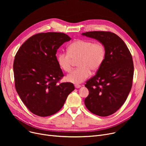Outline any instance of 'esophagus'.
<instances>
[{
	"label": "esophagus",
	"mask_w": 146,
	"mask_h": 146,
	"mask_svg": "<svg viewBox=\"0 0 146 146\" xmlns=\"http://www.w3.org/2000/svg\"><path fill=\"white\" fill-rule=\"evenodd\" d=\"M74 87H75L76 88L78 89V88H80L81 87V86H80V85H77V84H76V85H74Z\"/></svg>",
	"instance_id": "34e87169"
}]
</instances>
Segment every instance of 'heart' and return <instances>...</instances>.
<instances>
[{
    "label": "heart",
    "instance_id": "1",
    "mask_svg": "<svg viewBox=\"0 0 146 146\" xmlns=\"http://www.w3.org/2000/svg\"><path fill=\"white\" fill-rule=\"evenodd\" d=\"M68 52H61L57 57L60 67L66 72L72 69L74 60H77L78 68L67 75L66 80L73 83H80L87 79L90 71L96 72L103 63L105 48L101 42L90 40H78L68 47Z\"/></svg>",
    "mask_w": 146,
    "mask_h": 146
}]
</instances>
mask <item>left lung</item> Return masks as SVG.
Instances as JSON below:
<instances>
[{"label":"left lung","mask_w":146,"mask_h":146,"mask_svg":"<svg viewBox=\"0 0 146 146\" xmlns=\"http://www.w3.org/2000/svg\"><path fill=\"white\" fill-rule=\"evenodd\" d=\"M82 35L96 40L105 48L103 63L85 85L89 92L85 99V106L96 115H111L124 104L131 89L134 74L131 54L123 40L111 32L91 31Z\"/></svg>","instance_id":"left-lung-1"}]
</instances>
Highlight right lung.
I'll list each match as a JSON object with an SVG mask.
<instances>
[{
	"label": "right lung",
	"mask_w": 146,
	"mask_h": 146,
	"mask_svg": "<svg viewBox=\"0 0 146 146\" xmlns=\"http://www.w3.org/2000/svg\"><path fill=\"white\" fill-rule=\"evenodd\" d=\"M71 38L60 33L34 35L23 44L15 57V88L28 109L40 117L60 111L74 90L72 83H57L64 76L56 52Z\"/></svg>",
	"instance_id": "right-lung-1"
}]
</instances>
